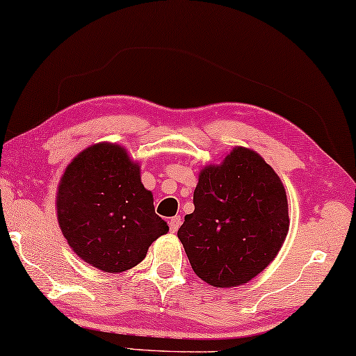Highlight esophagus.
<instances>
[{"instance_id":"obj_1","label":"esophagus","mask_w":356,"mask_h":356,"mask_svg":"<svg viewBox=\"0 0 356 356\" xmlns=\"http://www.w3.org/2000/svg\"><path fill=\"white\" fill-rule=\"evenodd\" d=\"M179 226H181V218H179V216L170 218V221H168V227H170V232H177Z\"/></svg>"}]
</instances>
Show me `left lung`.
<instances>
[{
	"label": "left lung",
	"mask_w": 356,
	"mask_h": 356,
	"mask_svg": "<svg viewBox=\"0 0 356 356\" xmlns=\"http://www.w3.org/2000/svg\"><path fill=\"white\" fill-rule=\"evenodd\" d=\"M193 202L178 238L195 275L213 286L250 282L285 242V188L269 163L247 147H235L222 165L205 167Z\"/></svg>",
	"instance_id": "8db88e82"
}]
</instances>
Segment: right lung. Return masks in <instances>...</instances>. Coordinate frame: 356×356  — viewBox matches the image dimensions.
Returning a JSON list of instances; mask_svg holds the SVG:
<instances>
[{
  "label": "right lung",
  "instance_id": "1",
  "mask_svg": "<svg viewBox=\"0 0 356 356\" xmlns=\"http://www.w3.org/2000/svg\"><path fill=\"white\" fill-rule=\"evenodd\" d=\"M57 215L74 253L111 273L132 269L168 232L140 167L118 145H94L74 157L58 186Z\"/></svg>",
  "mask_w": 356,
  "mask_h": 356
}]
</instances>
